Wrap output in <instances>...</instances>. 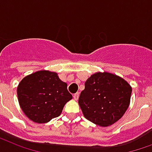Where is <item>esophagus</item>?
I'll return each mask as SVG.
<instances>
[{
  "mask_svg": "<svg viewBox=\"0 0 152 152\" xmlns=\"http://www.w3.org/2000/svg\"><path fill=\"white\" fill-rule=\"evenodd\" d=\"M78 96H79V94H74V99H75V100H77V99H78Z\"/></svg>",
  "mask_w": 152,
  "mask_h": 152,
  "instance_id": "obj_1",
  "label": "esophagus"
}]
</instances>
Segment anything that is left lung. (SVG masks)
I'll list each match as a JSON object with an SVG mask.
<instances>
[{
    "label": "left lung",
    "instance_id": "8db88e82",
    "mask_svg": "<svg viewBox=\"0 0 152 152\" xmlns=\"http://www.w3.org/2000/svg\"><path fill=\"white\" fill-rule=\"evenodd\" d=\"M132 88L123 77L109 72H97L87 78L78 104L86 119L100 126L119 120L127 110Z\"/></svg>",
    "mask_w": 152,
    "mask_h": 152
}]
</instances>
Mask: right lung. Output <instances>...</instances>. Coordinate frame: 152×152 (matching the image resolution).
<instances>
[{
  "label": "right lung",
  "instance_id": "obj_1",
  "mask_svg": "<svg viewBox=\"0 0 152 152\" xmlns=\"http://www.w3.org/2000/svg\"><path fill=\"white\" fill-rule=\"evenodd\" d=\"M18 99L24 114L37 124L58 117L65 104L72 99L67 84L56 72L39 70L22 78L18 84Z\"/></svg>",
  "mask_w": 152,
  "mask_h": 152
}]
</instances>
